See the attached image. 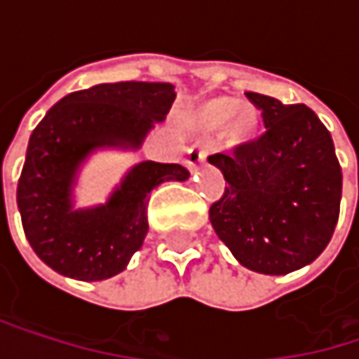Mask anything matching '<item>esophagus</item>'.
Wrapping results in <instances>:
<instances>
[{
	"instance_id": "34e87169",
	"label": "esophagus",
	"mask_w": 359,
	"mask_h": 359,
	"mask_svg": "<svg viewBox=\"0 0 359 359\" xmlns=\"http://www.w3.org/2000/svg\"><path fill=\"white\" fill-rule=\"evenodd\" d=\"M205 158H208V151L205 149H189L187 151V158H184V166L191 170V172H195L203 162H205Z\"/></svg>"
}]
</instances>
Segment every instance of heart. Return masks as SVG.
<instances>
[{"mask_svg":"<svg viewBox=\"0 0 359 359\" xmlns=\"http://www.w3.org/2000/svg\"><path fill=\"white\" fill-rule=\"evenodd\" d=\"M191 122L199 133H216L222 128L224 143L239 145L255 137L259 128V111L235 97L216 95L193 108Z\"/></svg>","mask_w":359,"mask_h":359,"instance_id":"obj_1","label":"heart"}]
</instances>
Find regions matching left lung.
Listing matches in <instances>:
<instances>
[{"label": "left lung", "instance_id": "8db88e82", "mask_svg": "<svg viewBox=\"0 0 359 359\" xmlns=\"http://www.w3.org/2000/svg\"><path fill=\"white\" fill-rule=\"evenodd\" d=\"M245 95L262 109L266 133L231 156L208 158L229 182L210 208V222L241 266L289 274L328 245L343 175L330 133L308 106Z\"/></svg>", "mask_w": 359, "mask_h": 359}]
</instances>
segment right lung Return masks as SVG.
<instances>
[{
	"label": "right lung",
	"mask_w": 359,
	"mask_h": 359,
	"mask_svg": "<svg viewBox=\"0 0 359 359\" xmlns=\"http://www.w3.org/2000/svg\"><path fill=\"white\" fill-rule=\"evenodd\" d=\"M175 97L170 83H104L66 95L36 124L16 201L25 235L49 268L76 280H104L141 250L149 193L164 180H187V168L141 162L95 208L76 210L72 189L95 149H139Z\"/></svg>",
	"instance_id": "obj_1"
}]
</instances>
